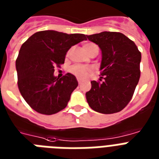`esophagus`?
Segmentation results:
<instances>
[{
    "label": "esophagus",
    "instance_id": "obj_1",
    "mask_svg": "<svg viewBox=\"0 0 159 159\" xmlns=\"http://www.w3.org/2000/svg\"><path fill=\"white\" fill-rule=\"evenodd\" d=\"M77 80H78V83H79V84H82V80H81V79H80V78H77Z\"/></svg>",
    "mask_w": 159,
    "mask_h": 159
}]
</instances>
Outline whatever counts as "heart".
I'll use <instances>...</instances> for the list:
<instances>
[{"label":"heart","mask_w":159,"mask_h":159,"mask_svg":"<svg viewBox=\"0 0 159 159\" xmlns=\"http://www.w3.org/2000/svg\"><path fill=\"white\" fill-rule=\"evenodd\" d=\"M83 48L88 54L94 49H98V46L95 43H85L83 45ZM93 70V69L92 67L84 66H80V65L73 66L70 68V72L74 74L75 75L80 77V78H85L90 73H92Z\"/></svg>","instance_id":"1"}]
</instances>
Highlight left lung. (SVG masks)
I'll return each mask as SVG.
<instances>
[{
  "label": "left lung",
  "instance_id": "left-lung-1",
  "mask_svg": "<svg viewBox=\"0 0 159 159\" xmlns=\"http://www.w3.org/2000/svg\"><path fill=\"white\" fill-rule=\"evenodd\" d=\"M86 36L101 49L100 70L103 79L102 83L91 81V89L86 93L88 103L102 114L120 111L131 100L139 82L141 53L121 33L105 31Z\"/></svg>",
  "mask_w": 159,
  "mask_h": 159
}]
</instances>
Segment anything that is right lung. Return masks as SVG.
Segmentation results:
<instances>
[{
	"label": "right lung",
	"instance_id": "right-lung-1",
	"mask_svg": "<svg viewBox=\"0 0 159 159\" xmlns=\"http://www.w3.org/2000/svg\"><path fill=\"white\" fill-rule=\"evenodd\" d=\"M84 40H87L84 34L45 30L35 33L22 44L15 62L18 87L34 111L52 115L67 106L78 81L70 73L57 78L54 68L64 64L68 50Z\"/></svg>",
	"mask_w": 159,
	"mask_h": 159
}]
</instances>
